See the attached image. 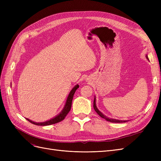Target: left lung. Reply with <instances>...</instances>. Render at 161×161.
I'll list each match as a JSON object with an SVG mask.
<instances>
[{"instance_id": "8db88e82", "label": "left lung", "mask_w": 161, "mask_h": 161, "mask_svg": "<svg viewBox=\"0 0 161 161\" xmlns=\"http://www.w3.org/2000/svg\"><path fill=\"white\" fill-rule=\"evenodd\" d=\"M146 57H147V60H149L148 58V56L147 55L146 56ZM93 108H94V109L95 110V111L97 113V114H98L99 116H101L102 118H103L105 119H106L107 121H110V122H112V123H124V122H126V121H128L127 120H119V119H112V118H109L108 117L105 116L103 114H102L101 112L97 109V105H96V98H95H95H94V101H93Z\"/></svg>"}]
</instances>
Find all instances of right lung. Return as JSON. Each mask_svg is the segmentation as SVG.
<instances>
[{"mask_svg": "<svg viewBox=\"0 0 161 161\" xmlns=\"http://www.w3.org/2000/svg\"><path fill=\"white\" fill-rule=\"evenodd\" d=\"M79 85H76L74 87H73L72 89L70 91L69 96H68V97H67V99L66 101L64 108H63V109L61 111V112L59 114H58L53 118H52L50 120L44 121V122H35V121H31L27 118H26V119L28 120L31 124H33L37 125H43V126L49 125L54 124L60 122V121H62L65 118L66 115L69 114V112L70 111V110L71 109V106H72V99H73V96H74L75 91H76V89L78 88H79Z\"/></svg>", "mask_w": 161, "mask_h": 161, "instance_id": "add662e5", "label": "right lung"}]
</instances>
